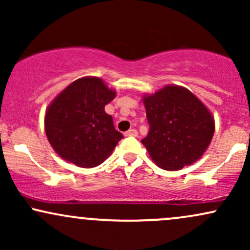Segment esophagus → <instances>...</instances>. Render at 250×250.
I'll list each match as a JSON object with an SVG mask.
<instances>
[{
	"mask_svg": "<svg viewBox=\"0 0 250 250\" xmlns=\"http://www.w3.org/2000/svg\"><path fill=\"white\" fill-rule=\"evenodd\" d=\"M125 136H137V131L135 129H129L125 133Z\"/></svg>",
	"mask_w": 250,
	"mask_h": 250,
	"instance_id": "1",
	"label": "esophagus"
}]
</instances>
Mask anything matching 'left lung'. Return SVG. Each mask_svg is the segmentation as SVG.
I'll use <instances>...</instances> for the list:
<instances>
[{
	"label": "left lung",
	"instance_id": "1",
	"mask_svg": "<svg viewBox=\"0 0 250 250\" xmlns=\"http://www.w3.org/2000/svg\"><path fill=\"white\" fill-rule=\"evenodd\" d=\"M149 133L142 140L153 161L179 170L200 159L213 139L214 119L188 89L168 85L143 99Z\"/></svg>",
	"mask_w": 250,
	"mask_h": 250
}]
</instances>
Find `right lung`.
Returning <instances> with one entry per match:
<instances>
[{"instance_id": "add662e5", "label": "right lung", "mask_w": 250, "mask_h": 250, "mask_svg": "<svg viewBox=\"0 0 250 250\" xmlns=\"http://www.w3.org/2000/svg\"><path fill=\"white\" fill-rule=\"evenodd\" d=\"M115 91L99 77H83L68 85L51 102L44 128L51 147L65 161L82 168L101 165L123 135L104 111Z\"/></svg>"}]
</instances>
